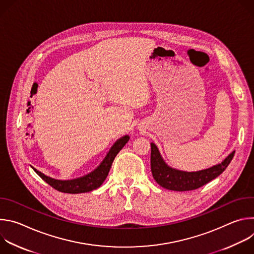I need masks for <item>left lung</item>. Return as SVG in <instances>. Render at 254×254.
<instances>
[{"mask_svg": "<svg viewBox=\"0 0 254 254\" xmlns=\"http://www.w3.org/2000/svg\"><path fill=\"white\" fill-rule=\"evenodd\" d=\"M151 170L156 182L165 189L173 191H191L198 189L218 177L230 164L235 152H232L221 164L199 172H183L170 168L162 159L155 143H151Z\"/></svg>", "mask_w": 254, "mask_h": 254, "instance_id": "obj_1", "label": "left lung"}]
</instances>
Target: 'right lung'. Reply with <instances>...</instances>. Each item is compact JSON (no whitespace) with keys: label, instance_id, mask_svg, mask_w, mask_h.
I'll return each mask as SVG.
<instances>
[{"label":"right lung","instance_id":"right-lung-1","mask_svg":"<svg viewBox=\"0 0 254 254\" xmlns=\"http://www.w3.org/2000/svg\"><path fill=\"white\" fill-rule=\"evenodd\" d=\"M128 139H129L128 135H125L122 138L118 139L112 147V149L110 150V152H108V154L106 155L105 159L102 161V163L93 172H91L90 174L82 178L68 180V181H61V180H55L50 177H47L34 168L33 170L37 173L47 184H49L52 188H54L59 192L69 193V194L90 192L94 189H97L104 182V180L107 177L108 172L111 170V167L113 165V162L116 156L125 147V144L128 141Z\"/></svg>","mask_w":254,"mask_h":254}]
</instances>
